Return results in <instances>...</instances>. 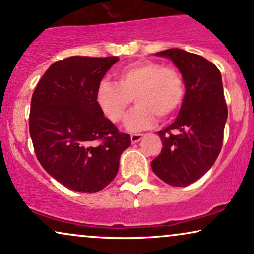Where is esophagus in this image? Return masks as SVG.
I'll return each mask as SVG.
<instances>
[{"label": "esophagus", "instance_id": "1", "mask_svg": "<svg viewBox=\"0 0 254 254\" xmlns=\"http://www.w3.org/2000/svg\"><path fill=\"white\" fill-rule=\"evenodd\" d=\"M130 138H131V142H132V143H137L143 138V135H140V133H135V135H131Z\"/></svg>", "mask_w": 254, "mask_h": 254}]
</instances>
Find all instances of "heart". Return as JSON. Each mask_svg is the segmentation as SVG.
Returning a JSON list of instances; mask_svg holds the SVG:
<instances>
[{
	"label": "heart",
	"mask_w": 254,
	"mask_h": 254,
	"mask_svg": "<svg viewBox=\"0 0 254 254\" xmlns=\"http://www.w3.org/2000/svg\"><path fill=\"white\" fill-rule=\"evenodd\" d=\"M185 94L179 72L166 68L156 61H136L123 67L117 82L102 80L97 87L99 109L112 123L123 121L135 98L137 106L125 119V129L131 132L155 127L157 116L173 117L181 106Z\"/></svg>",
	"instance_id": "b5f03b06"
}]
</instances>
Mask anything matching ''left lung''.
I'll list each match as a JSON object with an SVG mask.
<instances>
[{"label": "left lung", "instance_id": "left-lung-1", "mask_svg": "<svg viewBox=\"0 0 254 254\" xmlns=\"http://www.w3.org/2000/svg\"><path fill=\"white\" fill-rule=\"evenodd\" d=\"M155 56L173 61L186 93L175 122L158 131L163 148L151 168L168 185L186 187L208 172L221 150L228 115L221 73L203 57L180 48Z\"/></svg>", "mask_w": 254, "mask_h": 254}]
</instances>
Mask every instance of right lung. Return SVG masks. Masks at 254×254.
<instances>
[{"instance_id":"add662e5","label":"right lung","mask_w":254,"mask_h":254,"mask_svg":"<svg viewBox=\"0 0 254 254\" xmlns=\"http://www.w3.org/2000/svg\"><path fill=\"white\" fill-rule=\"evenodd\" d=\"M117 57H71L46 71L32 97L29 132L52 177L79 193H97L117 175L131 144L98 106L96 92Z\"/></svg>"}]
</instances>
